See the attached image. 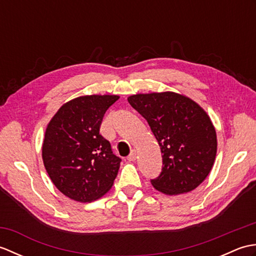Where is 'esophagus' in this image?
<instances>
[{"instance_id":"1","label":"esophagus","mask_w":256,"mask_h":256,"mask_svg":"<svg viewBox=\"0 0 256 256\" xmlns=\"http://www.w3.org/2000/svg\"><path fill=\"white\" fill-rule=\"evenodd\" d=\"M136 157H138V152L136 150H132L131 152V154H130L128 156V160H130V162H134L135 160H136Z\"/></svg>"}]
</instances>
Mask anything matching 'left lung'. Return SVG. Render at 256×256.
I'll return each mask as SVG.
<instances>
[{
    "instance_id": "1",
    "label": "left lung",
    "mask_w": 256,
    "mask_h": 256,
    "mask_svg": "<svg viewBox=\"0 0 256 256\" xmlns=\"http://www.w3.org/2000/svg\"><path fill=\"white\" fill-rule=\"evenodd\" d=\"M150 126L160 144L162 168L152 179L165 194L189 192L212 170L216 154V134L208 114L198 103L175 92L140 94L128 98Z\"/></svg>"
}]
</instances>
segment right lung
Wrapping results in <instances>:
<instances>
[{"label":"right lung","mask_w":256,"mask_h":256,"mask_svg":"<svg viewBox=\"0 0 256 256\" xmlns=\"http://www.w3.org/2000/svg\"><path fill=\"white\" fill-rule=\"evenodd\" d=\"M118 98H76L64 103L47 125L42 162L54 184L70 199L91 202L112 187L121 158L100 134V125Z\"/></svg>","instance_id":"1"}]
</instances>
